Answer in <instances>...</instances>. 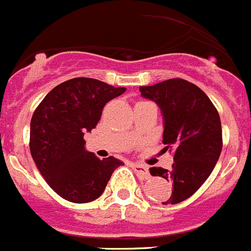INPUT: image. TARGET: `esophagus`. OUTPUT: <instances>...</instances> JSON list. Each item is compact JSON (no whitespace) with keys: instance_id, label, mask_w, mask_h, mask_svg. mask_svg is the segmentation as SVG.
Masks as SVG:
<instances>
[{"instance_id":"1","label":"esophagus","mask_w":251,"mask_h":251,"mask_svg":"<svg viewBox=\"0 0 251 251\" xmlns=\"http://www.w3.org/2000/svg\"><path fill=\"white\" fill-rule=\"evenodd\" d=\"M133 170L136 171V174L141 178H150V172H148L147 166L141 165V163H133Z\"/></svg>"}]
</instances>
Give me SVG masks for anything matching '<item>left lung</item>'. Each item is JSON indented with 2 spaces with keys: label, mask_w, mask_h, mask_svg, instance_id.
<instances>
[{
  "label": "left lung",
  "mask_w": 251,
  "mask_h": 251,
  "mask_svg": "<svg viewBox=\"0 0 251 251\" xmlns=\"http://www.w3.org/2000/svg\"><path fill=\"white\" fill-rule=\"evenodd\" d=\"M143 98L153 100L163 115V145L174 152L170 171L150 168L152 176L172 183L174 190L163 205L182 202L211 175L223 150L220 115L207 95L183 79H168L139 86Z\"/></svg>",
  "instance_id": "8db88e82"
}]
</instances>
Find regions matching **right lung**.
<instances>
[{
	"mask_svg": "<svg viewBox=\"0 0 251 251\" xmlns=\"http://www.w3.org/2000/svg\"><path fill=\"white\" fill-rule=\"evenodd\" d=\"M126 92L92 77H74L46 94L31 118L30 151L40 174L59 196L75 203L98 199L123 162L99 159L84 134L100 121L106 103Z\"/></svg>",
	"mask_w": 251,
	"mask_h": 251,
	"instance_id": "add662e5",
	"label": "right lung"
}]
</instances>
